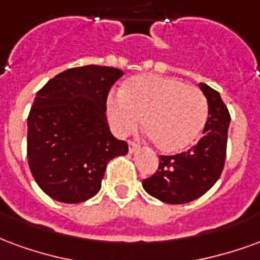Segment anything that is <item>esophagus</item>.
Listing matches in <instances>:
<instances>
[{"label": "esophagus", "instance_id": "34e87169", "mask_svg": "<svg viewBox=\"0 0 260 260\" xmlns=\"http://www.w3.org/2000/svg\"><path fill=\"white\" fill-rule=\"evenodd\" d=\"M137 148H138V145L134 143V141H128V152L133 153Z\"/></svg>", "mask_w": 260, "mask_h": 260}]
</instances>
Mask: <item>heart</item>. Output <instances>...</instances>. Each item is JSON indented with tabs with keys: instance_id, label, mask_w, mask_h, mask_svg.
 <instances>
[{
	"instance_id": "1",
	"label": "heart",
	"mask_w": 260,
	"mask_h": 260,
	"mask_svg": "<svg viewBox=\"0 0 260 260\" xmlns=\"http://www.w3.org/2000/svg\"><path fill=\"white\" fill-rule=\"evenodd\" d=\"M108 122L117 137H127L140 124L153 147L177 153L200 137L209 116L204 92L177 79L138 75L123 83L119 95H109Z\"/></svg>"
}]
</instances>
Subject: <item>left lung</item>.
Wrapping results in <instances>:
<instances>
[{
    "label": "left lung",
    "mask_w": 260,
    "mask_h": 260,
    "mask_svg": "<svg viewBox=\"0 0 260 260\" xmlns=\"http://www.w3.org/2000/svg\"><path fill=\"white\" fill-rule=\"evenodd\" d=\"M200 88L209 107L204 137L185 152L159 156L156 173L143 180L144 190L166 204H187L202 197L224 166L230 113L217 91L204 83Z\"/></svg>",
    "instance_id": "left-lung-1"
}]
</instances>
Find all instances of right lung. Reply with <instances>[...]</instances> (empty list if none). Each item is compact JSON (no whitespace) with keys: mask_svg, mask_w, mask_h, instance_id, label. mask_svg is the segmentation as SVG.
Segmentation results:
<instances>
[{"mask_svg":"<svg viewBox=\"0 0 260 260\" xmlns=\"http://www.w3.org/2000/svg\"><path fill=\"white\" fill-rule=\"evenodd\" d=\"M122 76L109 66L72 68L37 92L27 117V160L52 200H90L109 160L127 153V143L113 137L105 116L109 90Z\"/></svg>","mask_w":260,"mask_h":260,"instance_id":"obj_1","label":"right lung"}]
</instances>
